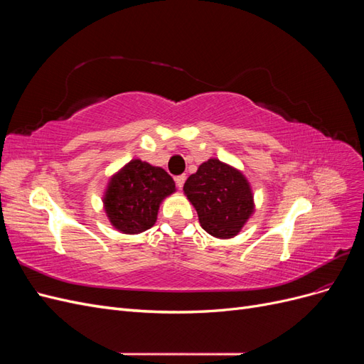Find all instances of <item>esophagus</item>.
I'll return each mask as SVG.
<instances>
[{
    "label": "esophagus",
    "mask_w": 364,
    "mask_h": 364,
    "mask_svg": "<svg viewBox=\"0 0 364 364\" xmlns=\"http://www.w3.org/2000/svg\"><path fill=\"white\" fill-rule=\"evenodd\" d=\"M186 181V176L185 174H181V176H176V185L179 186V188H182L183 183Z\"/></svg>",
    "instance_id": "esophagus-1"
}]
</instances>
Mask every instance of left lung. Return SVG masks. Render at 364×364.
I'll use <instances>...</instances> for the list:
<instances>
[{
    "instance_id": "8db88e82",
    "label": "left lung",
    "mask_w": 364,
    "mask_h": 364,
    "mask_svg": "<svg viewBox=\"0 0 364 364\" xmlns=\"http://www.w3.org/2000/svg\"><path fill=\"white\" fill-rule=\"evenodd\" d=\"M200 226L215 238H234L255 213L246 176L217 158L200 164L183 185Z\"/></svg>"
}]
</instances>
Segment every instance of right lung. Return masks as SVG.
Masks as SVG:
<instances>
[{
  "label": "right lung",
  "instance_id": "obj_1",
  "mask_svg": "<svg viewBox=\"0 0 364 364\" xmlns=\"http://www.w3.org/2000/svg\"><path fill=\"white\" fill-rule=\"evenodd\" d=\"M174 191L176 183L164 168L132 159L109 179L103 208L117 230L136 235L156 223L159 205Z\"/></svg>",
  "mask_w": 364,
  "mask_h": 364
}]
</instances>
